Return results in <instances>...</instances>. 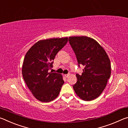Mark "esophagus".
Returning a JSON list of instances; mask_svg holds the SVG:
<instances>
[{"label":"esophagus","instance_id":"34e87169","mask_svg":"<svg viewBox=\"0 0 128 128\" xmlns=\"http://www.w3.org/2000/svg\"><path fill=\"white\" fill-rule=\"evenodd\" d=\"M69 76H70V74H64V76L66 77V78H68Z\"/></svg>","mask_w":128,"mask_h":128}]
</instances>
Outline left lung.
Segmentation results:
<instances>
[{
    "label": "left lung",
    "mask_w": 128,
    "mask_h": 128,
    "mask_svg": "<svg viewBox=\"0 0 128 128\" xmlns=\"http://www.w3.org/2000/svg\"><path fill=\"white\" fill-rule=\"evenodd\" d=\"M69 42L76 56L78 66L85 68L73 86L82 100L90 101L100 95L107 85L111 73V62L104 50L96 40L86 36H70Z\"/></svg>",
    "instance_id": "obj_1"
}]
</instances>
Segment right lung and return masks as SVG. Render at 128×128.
Here are the masks:
<instances>
[{
  "label": "right lung",
  "instance_id": "right-lung-1",
  "mask_svg": "<svg viewBox=\"0 0 128 128\" xmlns=\"http://www.w3.org/2000/svg\"><path fill=\"white\" fill-rule=\"evenodd\" d=\"M68 42V37L39 40L26 52L22 73L34 96L42 102L57 98L64 81L62 74L48 72L56 54Z\"/></svg>",
  "mask_w": 128,
  "mask_h": 128
}]
</instances>
